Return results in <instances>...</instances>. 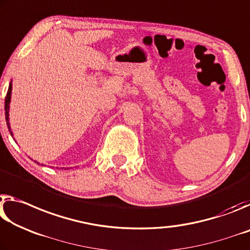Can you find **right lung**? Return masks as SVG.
<instances>
[{
  "label": "right lung",
  "mask_w": 250,
  "mask_h": 250,
  "mask_svg": "<svg viewBox=\"0 0 250 250\" xmlns=\"http://www.w3.org/2000/svg\"><path fill=\"white\" fill-rule=\"evenodd\" d=\"M11 92H12V85L10 84L9 89H7V93H6V96H5V106H4V108H5V120H6L7 127H9V130H10L11 135H12L11 128H10V123H9V104H10V101H11Z\"/></svg>",
  "instance_id": "obj_1"
}]
</instances>
